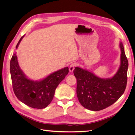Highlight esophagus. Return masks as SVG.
I'll list each match as a JSON object with an SVG mask.
<instances>
[{
    "label": "esophagus",
    "mask_w": 135,
    "mask_h": 135,
    "mask_svg": "<svg viewBox=\"0 0 135 135\" xmlns=\"http://www.w3.org/2000/svg\"><path fill=\"white\" fill-rule=\"evenodd\" d=\"M76 62H74V63H72L70 65V67H69V71L70 72H73V70H74L75 67L76 66Z\"/></svg>",
    "instance_id": "obj_1"
}]
</instances>
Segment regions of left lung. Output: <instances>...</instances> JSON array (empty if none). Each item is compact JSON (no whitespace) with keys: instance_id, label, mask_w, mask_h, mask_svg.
Returning a JSON list of instances; mask_svg holds the SVG:
<instances>
[{"instance_id":"obj_1","label":"left lung","mask_w":135,"mask_h":135,"mask_svg":"<svg viewBox=\"0 0 135 135\" xmlns=\"http://www.w3.org/2000/svg\"><path fill=\"white\" fill-rule=\"evenodd\" d=\"M120 65L112 78L103 79L92 73L75 67L76 95L81 105L92 111H99L113 104L123 95L127 82L128 62L124 47L120 43Z\"/></svg>"}]
</instances>
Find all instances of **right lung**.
I'll return each mask as SVG.
<instances>
[{
	"label": "right lung",
	"instance_id": "add662e5",
	"mask_svg": "<svg viewBox=\"0 0 135 135\" xmlns=\"http://www.w3.org/2000/svg\"><path fill=\"white\" fill-rule=\"evenodd\" d=\"M23 36L20 39L16 48ZM10 73L13 89L17 99L28 107L40 109L51 103L57 87L68 74L69 68L65 67L54 72L42 80H31L21 70L15 54L11 60Z\"/></svg>",
	"mask_w": 135,
	"mask_h": 135
}]
</instances>
